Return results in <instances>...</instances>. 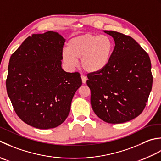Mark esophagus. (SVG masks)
I'll use <instances>...</instances> for the list:
<instances>
[{
    "label": "esophagus",
    "mask_w": 161,
    "mask_h": 161,
    "mask_svg": "<svg viewBox=\"0 0 161 161\" xmlns=\"http://www.w3.org/2000/svg\"><path fill=\"white\" fill-rule=\"evenodd\" d=\"M80 77H81L82 82H83V83H86V81H87V78H86V76H84V75H81Z\"/></svg>",
    "instance_id": "obj_1"
}]
</instances>
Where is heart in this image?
Returning <instances> with one entry per match:
<instances>
[{
    "instance_id": "obj_1",
    "label": "heart",
    "mask_w": 161,
    "mask_h": 161,
    "mask_svg": "<svg viewBox=\"0 0 161 161\" xmlns=\"http://www.w3.org/2000/svg\"><path fill=\"white\" fill-rule=\"evenodd\" d=\"M114 51L112 39L106 35L85 34L70 39L62 51V59L69 67L80 60L81 67L89 73L99 72L109 63Z\"/></svg>"
}]
</instances>
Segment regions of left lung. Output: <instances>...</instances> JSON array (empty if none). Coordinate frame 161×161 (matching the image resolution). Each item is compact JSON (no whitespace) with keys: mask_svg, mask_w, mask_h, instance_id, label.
Here are the masks:
<instances>
[{"mask_svg":"<svg viewBox=\"0 0 161 161\" xmlns=\"http://www.w3.org/2000/svg\"><path fill=\"white\" fill-rule=\"evenodd\" d=\"M112 36L114 48L103 69L87 74L91 105L101 119L121 124L137 117L145 109L152 88L148 53L129 35L104 31Z\"/></svg>","mask_w":161,"mask_h":161,"instance_id":"left-lung-1","label":"left lung"}]
</instances>
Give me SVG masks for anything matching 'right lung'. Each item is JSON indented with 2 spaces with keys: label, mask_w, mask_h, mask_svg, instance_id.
<instances>
[{
  "label": "right lung",
  "mask_w": 161,
  "mask_h": 161,
  "mask_svg": "<svg viewBox=\"0 0 161 161\" xmlns=\"http://www.w3.org/2000/svg\"><path fill=\"white\" fill-rule=\"evenodd\" d=\"M65 39L53 31L33 34L12 53L6 88L19 117L39 129L63 123L71 103L82 85L78 72L62 69Z\"/></svg>",
  "instance_id": "1"
}]
</instances>
